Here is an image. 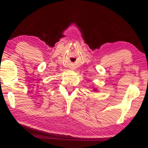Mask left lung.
I'll return each mask as SVG.
<instances>
[{"label": "left lung", "instance_id": "left-lung-1", "mask_svg": "<svg viewBox=\"0 0 148 148\" xmlns=\"http://www.w3.org/2000/svg\"><path fill=\"white\" fill-rule=\"evenodd\" d=\"M97 90L96 89H94V91H96Z\"/></svg>", "mask_w": 148, "mask_h": 148}]
</instances>
